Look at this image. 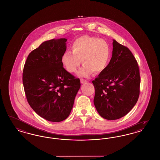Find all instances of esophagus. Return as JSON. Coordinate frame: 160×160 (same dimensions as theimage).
Returning <instances> with one entry per match:
<instances>
[{"instance_id":"obj_1","label":"esophagus","mask_w":160,"mask_h":160,"mask_svg":"<svg viewBox=\"0 0 160 160\" xmlns=\"http://www.w3.org/2000/svg\"><path fill=\"white\" fill-rule=\"evenodd\" d=\"M80 82H81V83H82V84H84V83H87L88 81L86 80H84V79H81L80 80Z\"/></svg>"}]
</instances>
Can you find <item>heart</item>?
<instances>
[{"mask_svg":"<svg viewBox=\"0 0 160 160\" xmlns=\"http://www.w3.org/2000/svg\"><path fill=\"white\" fill-rule=\"evenodd\" d=\"M71 50L62 54L61 62L67 70L73 73L82 61L84 66L78 72L80 77H89L93 72L95 74L101 73L108 67L111 57L106 41L88 36L77 38L71 46Z\"/></svg>","mask_w":160,"mask_h":160,"instance_id":"b5f03b06","label":"heart"}]
</instances>
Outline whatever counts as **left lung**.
I'll return each instance as SVG.
<instances>
[{
    "instance_id": "left-lung-1",
    "label": "left lung",
    "mask_w": 160,
    "mask_h": 160,
    "mask_svg": "<svg viewBox=\"0 0 160 160\" xmlns=\"http://www.w3.org/2000/svg\"><path fill=\"white\" fill-rule=\"evenodd\" d=\"M112 45L108 67L92 81L95 108L99 115L109 120L122 118L133 108L141 83L139 67L132 53L114 39Z\"/></svg>"
}]
</instances>
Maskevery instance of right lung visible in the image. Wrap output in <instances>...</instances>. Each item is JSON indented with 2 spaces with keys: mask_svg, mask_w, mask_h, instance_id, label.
Listing matches in <instances>:
<instances>
[{
  "mask_svg": "<svg viewBox=\"0 0 160 160\" xmlns=\"http://www.w3.org/2000/svg\"><path fill=\"white\" fill-rule=\"evenodd\" d=\"M67 38L43 42L28 55L22 82L27 101L41 117L52 122L65 120L70 114L80 88L79 78L65 70L61 62Z\"/></svg>",
  "mask_w": 160,
  "mask_h": 160,
  "instance_id": "add662e5",
  "label": "right lung"
}]
</instances>
